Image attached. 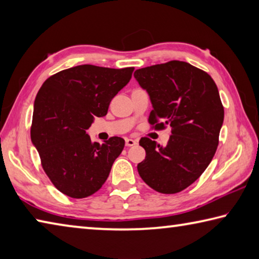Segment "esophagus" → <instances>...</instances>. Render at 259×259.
<instances>
[{
    "label": "esophagus",
    "instance_id": "obj_1",
    "mask_svg": "<svg viewBox=\"0 0 259 259\" xmlns=\"http://www.w3.org/2000/svg\"><path fill=\"white\" fill-rule=\"evenodd\" d=\"M136 144H137V142H136V140H134V139H131V138L125 139V146L131 147V146H135Z\"/></svg>",
    "mask_w": 259,
    "mask_h": 259
}]
</instances>
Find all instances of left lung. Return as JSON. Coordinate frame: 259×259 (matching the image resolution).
Returning <instances> with one entry per match:
<instances>
[{
  "instance_id": "1",
  "label": "left lung",
  "mask_w": 259,
  "mask_h": 259,
  "mask_svg": "<svg viewBox=\"0 0 259 259\" xmlns=\"http://www.w3.org/2000/svg\"><path fill=\"white\" fill-rule=\"evenodd\" d=\"M134 76L150 96V123L172 128L165 146L139 140L146 152L139 176L156 192L178 193L202 175L216 153L224 121L217 85L208 73L179 60L137 69Z\"/></svg>"
}]
</instances>
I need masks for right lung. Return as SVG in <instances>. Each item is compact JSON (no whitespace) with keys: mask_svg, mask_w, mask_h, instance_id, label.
Listing matches in <instances>:
<instances>
[{"mask_svg":"<svg viewBox=\"0 0 259 259\" xmlns=\"http://www.w3.org/2000/svg\"><path fill=\"white\" fill-rule=\"evenodd\" d=\"M134 67L78 65L50 76L34 102L30 139L57 190L74 199L97 192L124 147V139L93 142L87 130L107 114L111 100L128 84Z\"/></svg>","mask_w":259,"mask_h":259,"instance_id":"right-lung-1","label":"right lung"}]
</instances>
